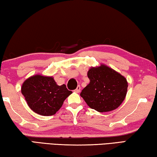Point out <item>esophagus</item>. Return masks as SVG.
<instances>
[{
	"label": "esophagus",
	"instance_id": "obj_1",
	"mask_svg": "<svg viewBox=\"0 0 157 157\" xmlns=\"http://www.w3.org/2000/svg\"><path fill=\"white\" fill-rule=\"evenodd\" d=\"M80 90H81V87L80 86H78L76 87V88L75 90H74V92H76V93H78V92H80Z\"/></svg>",
	"mask_w": 157,
	"mask_h": 157
}]
</instances>
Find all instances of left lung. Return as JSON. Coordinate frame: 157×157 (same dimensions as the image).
Segmentation results:
<instances>
[{"label": "left lung", "instance_id": "left-lung-1", "mask_svg": "<svg viewBox=\"0 0 157 157\" xmlns=\"http://www.w3.org/2000/svg\"><path fill=\"white\" fill-rule=\"evenodd\" d=\"M90 83L81 92V97L90 108L97 111L116 109L124 101L128 83L124 76L104 64L92 67L88 71Z\"/></svg>", "mask_w": 157, "mask_h": 157}]
</instances>
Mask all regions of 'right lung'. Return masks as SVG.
<instances>
[{"instance_id":"obj_1","label":"right lung","mask_w":157,"mask_h":157,"mask_svg":"<svg viewBox=\"0 0 157 157\" xmlns=\"http://www.w3.org/2000/svg\"><path fill=\"white\" fill-rule=\"evenodd\" d=\"M21 93L30 109L43 116H50L56 113L72 92L65 84L57 85L53 76L35 74L23 83Z\"/></svg>"}]
</instances>
